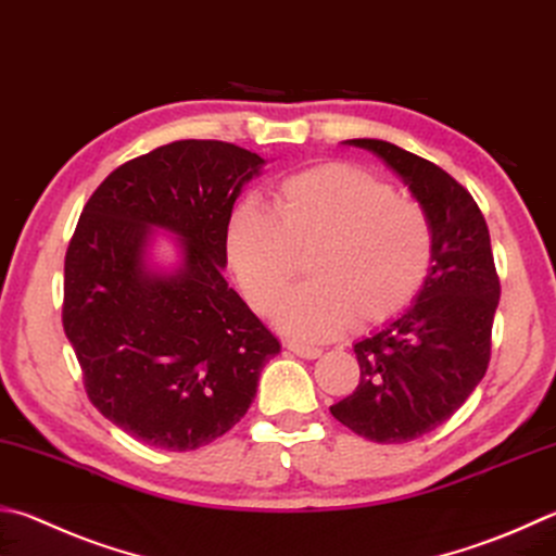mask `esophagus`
I'll list each match as a JSON object with an SVG mask.
<instances>
[{
  "label": "esophagus",
  "instance_id": "esophagus-1",
  "mask_svg": "<svg viewBox=\"0 0 556 556\" xmlns=\"http://www.w3.org/2000/svg\"><path fill=\"white\" fill-rule=\"evenodd\" d=\"M287 350L291 352V355H296V357H304V359H318V357H320V350H318V348L294 345V342H289Z\"/></svg>",
  "mask_w": 556,
  "mask_h": 556
}]
</instances>
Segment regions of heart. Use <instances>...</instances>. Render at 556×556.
Segmentation results:
<instances>
[{
	"mask_svg": "<svg viewBox=\"0 0 556 556\" xmlns=\"http://www.w3.org/2000/svg\"><path fill=\"white\" fill-rule=\"evenodd\" d=\"M226 252L248 304L275 308L301 257L306 287L281 301L275 323L285 336L318 342L352 323L381 326L399 318L426 287L432 228L418 204L365 169L328 163L287 177L275 211L255 199L233 208Z\"/></svg>",
	"mask_w": 556,
	"mask_h": 556,
	"instance_id": "1",
	"label": "heart"
}]
</instances>
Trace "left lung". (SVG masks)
Here are the masks:
<instances>
[{
    "label": "left lung",
    "mask_w": 556,
    "mask_h": 556,
    "mask_svg": "<svg viewBox=\"0 0 556 556\" xmlns=\"http://www.w3.org/2000/svg\"><path fill=\"white\" fill-rule=\"evenodd\" d=\"M345 146L377 155L432 228L426 287L399 318L355 342L359 383L330 406L352 432L391 445L450 420L486 375L501 285L486 220L459 181L387 140L352 138Z\"/></svg>",
    "instance_id": "8db88e82"
}]
</instances>
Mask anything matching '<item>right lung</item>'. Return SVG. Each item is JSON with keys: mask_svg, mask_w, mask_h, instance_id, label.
Returning a JSON list of instances; mask_svg holds the SVG:
<instances>
[{"mask_svg": "<svg viewBox=\"0 0 556 556\" xmlns=\"http://www.w3.org/2000/svg\"><path fill=\"white\" fill-rule=\"evenodd\" d=\"M257 153L177 140L114 169L89 197L65 255L63 328L94 408L150 447L208 445L245 416L279 352L224 279L236 199ZM178 262H152L156 230Z\"/></svg>", "mask_w": 556, "mask_h": 556, "instance_id": "obj_1", "label": "right lung"}]
</instances>
